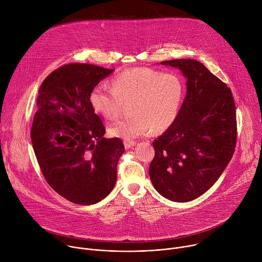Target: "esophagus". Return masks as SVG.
Returning a JSON list of instances; mask_svg holds the SVG:
<instances>
[{"label":"esophagus","instance_id":"obj_1","mask_svg":"<svg viewBox=\"0 0 262 262\" xmlns=\"http://www.w3.org/2000/svg\"><path fill=\"white\" fill-rule=\"evenodd\" d=\"M123 144H124V147H125L126 149H128V148L133 147V146L136 144V142H135V141H130V140H124Z\"/></svg>","mask_w":262,"mask_h":262}]
</instances>
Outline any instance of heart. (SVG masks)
Masks as SVG:
<instances>
[{"label":"heart","instance_id":"obj_1","mask_svg":"<svg viewBox=\"0 0 262 262\" xmlns=\"http://www.w3.org/2000/svg\"><path fill=\"white\" fill-rule=\"evenodd\" d=\"M184 96V84L175 73L150 68H134L116 76L112 87L99 84L90 93V102L105 120H115L125 103L132 116L118 120L108 129L120 139L133 140L155 132H165L176 121Z\"/></svg>","mask_w":262,"mask_h":262}]
</instances>
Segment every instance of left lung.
I'll list each match as a JSON object with an SVG mask.
<instances>
[{
  "label": "left lung",
  "instance_id": "obj_1",
  "mask_svg": "<svg viewBox=\"0 0 262 262\" xmlns=\"http://www.w3.org/2000/svg\"><path fill=\"white\" fill-rule=\"evenodd\" d=\"M179 68L186 95L174 124L152 143L149 176L155 189L175 202L194 200L209 190L232 159L236 110L231 90L193 59L163 61Z\"/></svg>",
  "mask_w": 262,
  "mask_h": 262
}]
</instances>
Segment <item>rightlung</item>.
<instances>
[{"label": "right lung", "instance_id": "1", "mask_svg": "<svg viewBox=\"0 0 262 262\" xmlns=\"http://www.w3.org/2000/svg\"><path fill=\"white\" fill-rule=\"evenodd\" d=\"M112 71L94 64H65L38 90L31 128L34 152L51 188L76 204L101 201L116 183L124 145L119 138L103 137L104 125L90 102L93 88Z\"/></svg>", "mask_w": 262, "mask_h": 262}]
</instances>
